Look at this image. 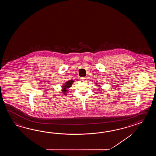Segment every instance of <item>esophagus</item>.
<instances>
[{
  "instance_id": "esophagus-1",
  "label": "esophagus",
  "mask_w": 156,
  "mask_h": 156,
  "mask_svg": "<svg viewBox=\"0 0 156 156\" xmlns=\"http://www.w3.org/2000/svg\"><path fill=\"white\" fill-rule=\"evenodd\" d=\"M80 79H81V80L82 81H84V82H85L86 81H87V78L86 77H81Z\"/></svg>"
}]
</instances>
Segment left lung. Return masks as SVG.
<instances>
[{
  "mask_svg": "<svg viewBox=\"0 0 156 156\" xmlns=\"http://www.w3.org/2000/svg\"><path fill=\"white\" fill-rule=\"evenodd\" d=\"M96 85L97 86H100V85H99V83H96ZM100 87H101V86H100ZM99 89H100V87Z\"/></svg>",
  "mask_w": 156,
  "mask_h": 156,
  "instance_id": "obj_1",
  "label": "left lung"
}]
</instances>
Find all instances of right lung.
I'll return each instance as SVG.
<instances>
[{
    "mask_svg": "<svg viewBox=\"0 0 156 156\" xmlns=\"http://www.w3.org/2000/svg\"><path fill=\"white\" fill-rule=\"evenodd\" d=\"M74 81L73 80H69L68 81H67L66 83H65L63 84V85L62 86V92H63L64 95H66V93H68V90H67L69 89L71 86L73 85Z\"/></svg>",
    "mask_w": 156,
    "mask_h": 156,
    "instance_id": "obj_1",
    "label": "right lung"
}]
</instances>
